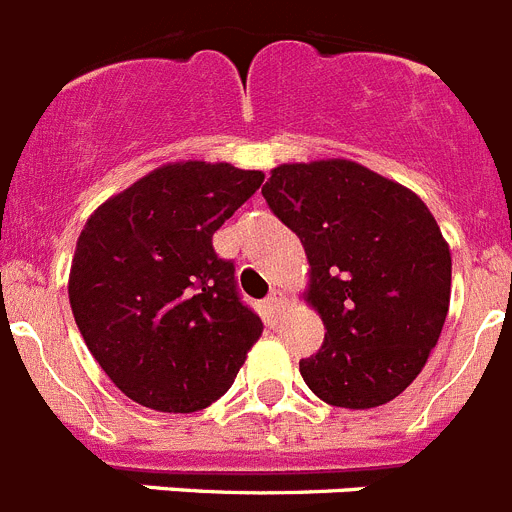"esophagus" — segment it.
<instances>
[{
  "mask_svg": "<svg viewBox=\"0 0 512 512\" xmlns=\"http://www.w3.org/2000/svg\"><path fill=\"white\" fill-rule=\"evenodd\" d=\"M283 304H286V301H283V296L281 293H270L268 296V309H270V314H275V317H278V314H281V309H283Z\"/></svg>",
  "mask_w": 512,
  "mask_h": 512,
  "instance_id": "34e87169",
  "label": "esophagus"
}]
</instances>
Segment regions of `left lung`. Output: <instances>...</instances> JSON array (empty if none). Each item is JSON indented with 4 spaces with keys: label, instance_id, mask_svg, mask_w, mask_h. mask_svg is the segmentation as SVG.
Here are the masks:
<instances>
[{
    "label": "left lung",
    "instance_id": "left-lung-1",
    "mask_svg": "<svg viewBox=\"0 0 512 512\" xmlns=\"http://www.w3.org/2000/svg\"><path fill=\"white\" fill-rule=\"evenodd\" d=\"M262 195L301 239L322 350L299 363L322 402L371 410L428 363L451 301V250L420 195L350 159L278 164Z\"/></svg>",
    "mask_w": 512,
    "mask_h": 512
}]
</instances>
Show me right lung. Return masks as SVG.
Returning <instances> with one entry per match:
<instances>
[{"label": "right lung", "mask_w": 512, "mask_h": 512, "mask_svg": "<svg viewBox=\"0 0 512 512\" xmlns=\"http://www.w3.org/2000/svg\"><path fill=\"white\" fill-rule=\"evenodd\" d=\"M229 162L162 164L92 213L69 304L100 368L133 402L198 412L234 384L262 322L213 234L262 185Z\"/></svg>", "instance_id": "add662e5"}]
</instances>
